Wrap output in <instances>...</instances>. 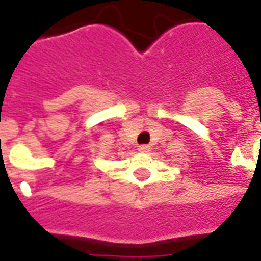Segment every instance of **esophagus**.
<instances>
[{"instance_id":"obj_1","label":"esophagus","mask_w":261,"mask_h":261,"mask_svg":"<svg viewBox=\"0 0 261 261\" xmlns=\"http://www.w3.org/2000/svg\"><path fill=\"white\" fill-rule=\"evenodd\" d=\"M138 151H141V152H149V151H150V146H147V145L138 146Z\"/></svg>"}]
</instances>
